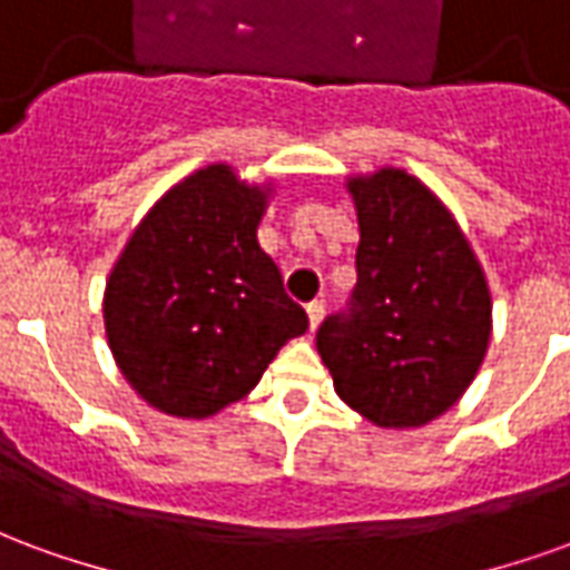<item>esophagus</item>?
Returning a JSON list of instances; mask_svg holds the SVG:
<instances>
[{
  "label": "esophagus",
  "mask_w": 570,
  "mask_h": 570,
  "mask_svg": "<svg viewBox=\"0 0 570 570\" xmlns=\"http://www.w3.org/2000/svg\"><path fill=\"white\" fill-rule=\"evenodd\" d=\"M305 311H308V326H311V330H317V326H321V321H323V302H311Z\"/></svg>",
  "instance_id": "esophagus-1"
}]
</instances>
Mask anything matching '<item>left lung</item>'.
<instances>
[{
  "instance_id": "obj_1",
  "label": "left lung",
  "mask_w": 570,
  "mask_h": 570,
  "mask_svg": "<svg viewBox=\"0 0 570 570\" xmlns=\"http://www.w3.org/2000/svg\"><path fill=\"white\" fill-rule=\"evenodd\" d=\"M357 289L317 333L335 394L375 428H424L464 396L491 342V289L452 210L419 176H347Z\"/></svg>"
}]
</instances>
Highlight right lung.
<instances>
[{"mask_svg":"<svg viewBox=\"0 0 570 570\" xmlns=\"http://www.w3.org/2000/svg\"><path fill=\"white\" fill-rule=\"evenodd\" d=\"M272 195V179L247 183L232 164H207L151 204L109 272V351L164 415L210 419L244 400L308 330L256 237Z\"/></svg>","mask_w":570,"mask_h":570,"instance_id":"1","label":"right lung"}]
</instances>
